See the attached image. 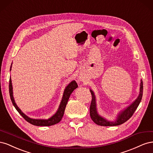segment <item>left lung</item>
I'll use <instances>...</instances> for the list:
<instances>
[{"label":"left lung","mask_w":153,"mask_h":153,"mask_svg":"<svg viewBox=\"0 0 153 153\" xmlns=\"http://www.w3.org/2000/svg\"><path fill=\"white\" fill-rule=\"evenodd\" d=\"M92 95V101L90 106V115L92 121H93L96 124L103 126H118V125L122 124L124 123L127 121L130 118L133 114L135 112V111L139 105L143 94V82L141 80L140 85V93L138 98L134 101L133 102L128 106L126 108H125L121 112H120L118 115L117 119L114 121H109L106 119L102 117L98 114V111L96 108V97L94 92L90 89Z\"/></svg>","instance_id":"left-lung-1"}]
</instances>
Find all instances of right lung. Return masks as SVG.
Masks as SVG:
<instances>
[{"label": "right lung", "instance_id": "obj_1", "mask_svg": "<svg viewBox=\"0 0 153 153\" xmlns=\"http://www.w3.org/2000/svg\"><path fill=\"white\" fill-rule=\"evenodd\" d=\"M11 70V66L10 68V71ZM77 87H78V85L75 80H73L72 82H71L66 86L65 90H64L62 99L61 100V103H60L59 107L56 113H55L53 116H52L48 119H35L30 118L28 116H27L25 114L22 112V111L18 108V106L16 104L15 100H14L13 94V86H12L11 76L10 78V84H9V90H10V95L11 100L12 101L13 105L15 107L16 110L18 112H19V114L26 120L27 122L30 123L31 124L34 125V126H52V125H54L61 121V120L63 117L64 110H65L67 103L69 98V96H70V95L71 94L72 92Z\"/></svg>", "mask_w": 153, "mask_h": 153}]
</instances>
